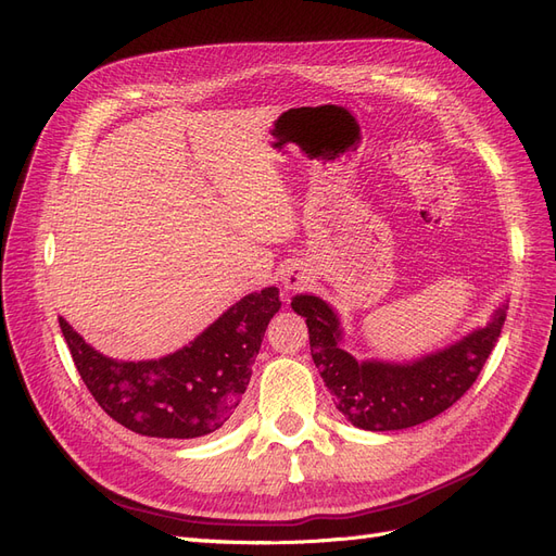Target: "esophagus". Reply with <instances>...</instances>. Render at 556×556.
I'll use <instances>...</instances> for the list:
<instances>
[{"label":"esophagus","mask_w":556,"mask_h":556,"mask_svg":"<svg viewBox=\"0 0 556 556\" xmlns=\"http://www.w3.org/2000/svg\"><path fill=\"white\" fill-rule=\"evenodd\" d=\"M306 268L299 266V264H292L285 268V271L280 274V280H282V288L288 292H294V290H301L306 285Z\"/></svg>","instance_id":"34e87169"}]
</instances>
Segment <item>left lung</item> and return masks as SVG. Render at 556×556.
I'll return each instance as SVG.
<instances>
[{
  "instance_id": "left-lung-1",
  "label": "left lung",
  "mask_w": 556,
  "mask_h": 556,
  "mask_svg": "<svg viewBox=\"0 0 556 556\" xmlns=\"http://www.w3.org/2000/svg\"><path fill=\"white\" fill-rule=\"evenodd\" d=\"M292 308L306 317L313 362L348 422L366 431H396L427 422L466 394L492 355L508 304L494 311L486 327L403 364L352 357L341 348L339 315L319 296L296 294Z\"/></svg>"
}]
</instances>
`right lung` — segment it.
<instances>
[{"mask_svg":"<svg viewBox=\"0 0 556 556\" xmlns=\"http://www.w3.org/2000/svg\"><path fill=\"white\" fill-rule=\"evenodd\" d=\"M278 311V288L252 292L190 345L146 362L104 357L64 317L60 329L83 382L115 422L153 439H199L220 429L239 406Z\"/></svg>","mask_w":556,"mask_h":556,"instance_id":"add662e5","label":"right lung"}]
</instances>
